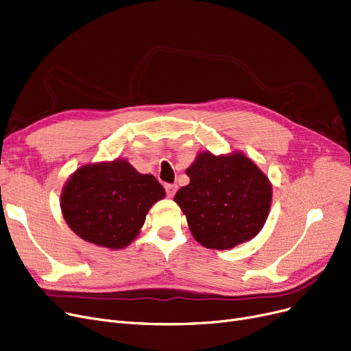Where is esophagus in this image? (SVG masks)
I'll return each instance as SVG.
<instances>
[{
    "label": "esophagus",
    "instance_id": "obj_1",
    "mask_svg": "<svg viewBox=\"0 0 351 351\" xmlns=\"http://www.w3.org/2000/svg\"><path fill=\"white\" fill-rule=\"evenodd\" d=\"M165 189H166V195L172 197L175 193H176V189H178V185L176 184H166L165 185Z\"/></svg>",
    "mask_w": 351,
    "mask_h": 351
}]
</instances>
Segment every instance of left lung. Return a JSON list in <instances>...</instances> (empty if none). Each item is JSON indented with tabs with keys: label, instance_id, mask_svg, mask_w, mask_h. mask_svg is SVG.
Segmentation results:
<instances>
[{
	"label": "left lung",
	"instance_id": "left-lung-1",
	"mask_svg": "<svg viewBox=\"0 0 351 351\" xmlns=\"http://www.w3.org/2000/svg\"><path fill=\"white\" fill-rule=\"evenodd\" d=\"M186 175L189 185L176 192L175 202L201 245L230 250L261 231L272 192L268 178L251 159L206 152L197 155Z\"/></svg>",
	"mask_w": 351,
	"mask_h": 351
}]
</instances>
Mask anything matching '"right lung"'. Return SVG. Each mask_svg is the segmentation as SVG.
I'll return each instance as SVG.
<instances>
[{"label": "right lung", "mask_w": 351, "mask_h": 351, "mask_svg": "<svg viewBox=\"0 0 351 351\" xmlns=\"http://www.w3.org/2000/svg\"><path fill=\"white\" fill-rule=\"evenodd\" d=\"M162 197L165 189L154 175H141L126 160H114L75 171L62 193V210L80 238L116 250L129 245L150 206Z\"/></svg>", "instance_id": "add662e5"}]
</instances>
